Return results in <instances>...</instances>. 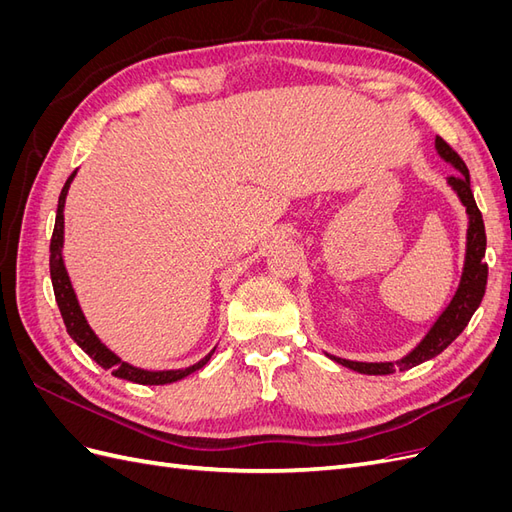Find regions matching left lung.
I'll use <instances>...</instances> for the list:
<instances>
[{"instance_id": "obj_1", "label": "left lung", "mask_w": 512, "mask_h": 512, "mask_svg": "<svg viewBox=\"0 0 512 512\" xmlns=\"http://www.w3.org/2000/svg\"><path fill=\"white\" fill-rule=\"evenodd\" d=\"M436 149H438L442 160L453 164L459 170V175L448 177V185H451V188L457 192L459 200L463 203V207H466V213H468L466 262H463L459 288L455 292L453 301L448 303V307L440 314V318L433 322V327L423 337V342L418 344L410 354H406L404 359H399L395 363H359V361H348V359H339V356L327 354L335 363L359 371V374H367V376L395 374V371L412 369L416 365L433 359V356H438L440 352H444L455 342L463 329L468 327L470 318L474 316L480 301H483V297H485L487 273H489L487 262H485L487 235H485L483 213L478 211L472 188H470V170H468L466 162L459 158V153L440 136H436Z\"/></svg>"}]
</instances>
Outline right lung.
Instances as JSON below:
<instances>
[{"label":"right lung","mask_w":512,"mask_h":512,"mask_svg":"<svg viewBox=\"0 0 512 512\" xmlns=\"http://www.w3.org/2000/svg\"><path fill=\"white\" fill-rule=\"evenodd\" d=\"M74 175H76V170L68 177L64 190H61V194H59L57 218H55V228H53V237H51V280H53V290H55V301L59 305L61 318H64V324H66L70 337L89 354V359H94L100 367L111 369L113 376L136 382V384H170V382H177L185 376L194 374V371L200 367H205L211 359V354L215 352V348L205 356L203 361L194 363L192 367L168 369V371H147V369L134 367L126 361H121L119 356L108 350L100 342L98 335L91 331V327L85 320L83 309H81L79 301H76V294H74V288L70 284V277H68V271L64 265V256H61V247H64V207H66V196H68Z\"/></svg>","instance_id":"obj_1"}]
</instances>
